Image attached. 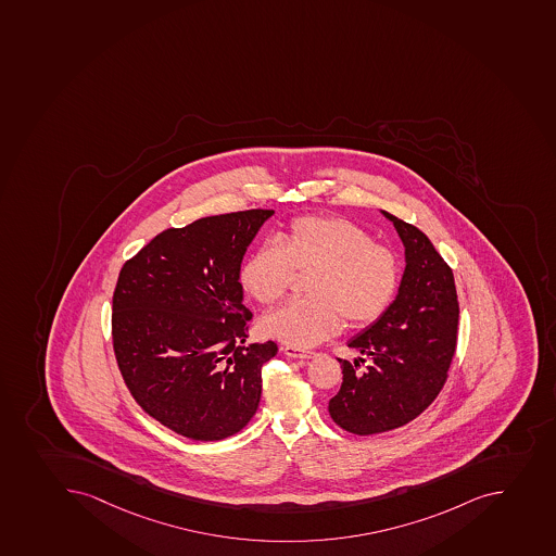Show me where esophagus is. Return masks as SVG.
Masks as SVG:
<instances>
[{
    "label": "esophagus",
    "instance_id": "1",
    "mask_svg": "<svg viewBox=\"0 0 556 556\" xmlns=\"http://www.w3.org/2000/svg\"><path fill=\"white\" fill-rule=\"evenodd\" d=\"M283 350V353H286L287 357L292 358H312L316 353L308 352V350H301V348L296 346H283L281 348Z\"/></svg>",
    "mask_w": 556,
    "mask_h": 556
}]
</instances>
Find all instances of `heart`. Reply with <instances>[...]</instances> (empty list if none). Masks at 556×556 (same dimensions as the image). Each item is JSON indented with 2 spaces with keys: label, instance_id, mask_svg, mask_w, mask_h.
Here are the masks:
<instances>
[{
  "label": "heart",
  "instance_id": "heart-1",
  "mask_svg": "<svg viewBox=\"0 0 556 556\" xmlns=\"http://www.w3.org/2000/svg\"><path fill=\"white\" fill-rule=\"evenodd\" d=\"M294 270L312 275L303 300H292L260 319L267 338L289 346L311 348L343 328L368 327L393 303L400 260L388 245L341 217H298L278 244L258 245L242 267V286L262 305L286 296Z\"/></svg>",
  "mask_w": 556,
  "mask_h": 556
}]
</instances>
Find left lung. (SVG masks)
Returning a JSON list of instances; mask_svg holds the SVG:
<instances>
[{"instance_id":"left-lung-1","label":"left lung","mask_w":556,"mask_h":556,"mask_svg":"<svg viewBox=\"0 0 556 556\" xmlns=\"http://www.w3.org/2000/svg\"><path fill=\"white\" fill-rule=\"evenodd\" d=\"M382 213L404 244V276L390 308L348 341L371 364L358 374L357 358H339L343 384L328 402L332 420L358 437L393 431L421 415L445 384L457 343L451 267L420 229Z\"/></svg>"}]
</instances>
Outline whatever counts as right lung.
Returning <instances> with one entry per match:
<instances>
[{
	"label": "right lung",
	"instance_id": "1",
	"mask_svg": "<svg viewBox=\"0 0 556 556\" xmlns=\"http://www.w3.org/2000/svg\"><path fill=\"white\" fill-rule=\"evenodd\" d=\"M273 210L168 228L125 262L113 294V348L147 415L198 441L233 437L258 409L262 366L278 346L244 344L248 245Z\"/></svg>",
	"mask_w": 556,
	"mask_h": 556
}]
</instances>
